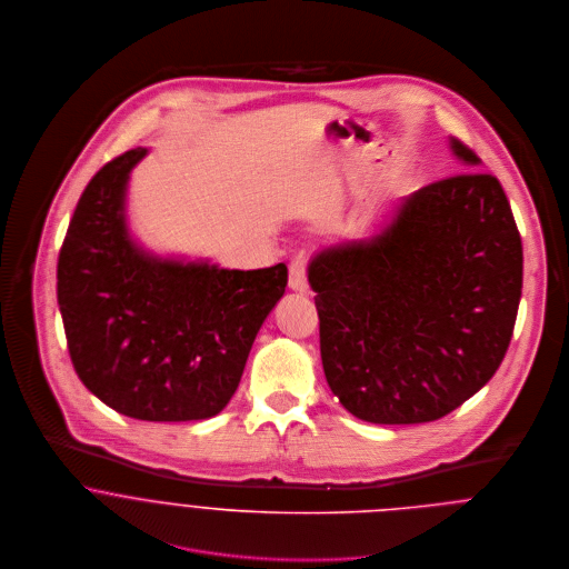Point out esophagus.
I'll return each mask as SVG.
<instances>
[{
	"label": "esophagus",
	"mask_w": 569,
	"mask_h": 569,
	"mask_svg": "<svg viewBox=\"0 0 569 569\" xmlns=\"http://www.w3.org/2000/svg\"><path fill=\"white\" fill-rule=\"evenodd\" d=\"M289 287L293 291H300L305 293L309 289V282H307V256L305 253H298L291 264H289Z\"/></svg>",
	"instance_id": "1"
}]
</instances>
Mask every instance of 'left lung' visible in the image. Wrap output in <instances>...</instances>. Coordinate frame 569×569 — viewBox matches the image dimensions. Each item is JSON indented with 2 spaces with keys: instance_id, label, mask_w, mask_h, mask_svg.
Instances as JSON below:
<instances>
[{
  "instance_id": "1",
  "label": "left lung",
  "mask_w": 569,
  "mask_h": 569,
  "mask_svg": "<svg viewBox=\"0 0 569 569\" xmlns=\"http://www.w3.org/2000/svg\"><path fill=\"white\" fill-rule=\"evenodd\" d=\"M452 152L479 157L459 139ZM333 395L371 423L435 421L497 373L512 340L523 247L497 177L463 172L410 193L371 240L309 264Z\"/></svg>"
}]
</instances>
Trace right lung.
<instances>
[{
  "instance_id": "right-lung-1",
  "label": "right lung",
  "mask_w": 569,
  "mask_h": 569,
  "mask_svg": "<svg viewBox=\"0 0 569 569\" xmlns=\"http://www.w3.org/2000/svg\"><path fill=\"white\" fill-rule=\"evenodd\" d=\"M148 154L128 150L81 193L57 262L72 367L90 392L143 421L218 415L287 287L284 262L238 271L161 260L126 227V186Z\"/></svg>"
}]
</instances>
